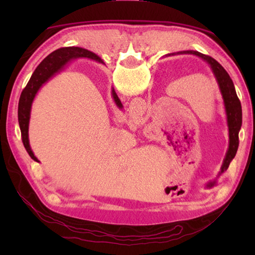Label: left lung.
I'll return each instance as SVG.
<instances>
[{
    "mask_svg": "<svg viewBox=\"0 0 255 255\" xmlns=\"http://www.w3.org/2000/svg\"><path fill=\"white\" fill-rule=\"evenodd\" d=\"M178 54H193L199 56V57L206 60L211 66L216 79L218 81L219 89H221V92L223 94L224 103H225L228 129H230V146H228L226 157L224 159V163L222 165L221 172L223 173V172H225L228 169L233 158L235 157L237 148H239V132L242 126V106L239 98H237L234 83H233V81L230 75H228V73L225 71V68L217 60L210 57V56L204 55L199 53V51L195 50H184L180 51ZM99 62L103 63L101 58L99 59Z\"/></svg>",
    "mask_w": 255,
    "mask_h": 255,
    "instance_id": "8db88e82",
    "label": "left lung"
}]
</instances>
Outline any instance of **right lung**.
<instances>
[{"label": "right lung", "instance_id": "right-lung-1", "mask_svg": "<svg viewBox=\"0 0 255 255\" xmlns=\"http://www.w3.org/2000/svg\"><path fill=\"white\" fill-rule=\"evenodd\" d=\"M73 57H89L92 59H96L99 62V58L96 54L91 53V51L80 48V47H66V48H60L51 53L50 55L42 60V62L38 65V67L34 70L33 74L30 77L27 86L21 93L20 100H19V107H18V120L19 126L21 130V136H22V141L25 149H27L28 154L30 155L33 161L38 159L34 156L31 148L29 145V138H28V128H29V118H30V109H31V103L33 101V98L40 89V86L48 81L55 73L62 70V67ZM112 96L116 101V105L119 108H122L123 105L120 102L119 98L115 91H112Z\"/></svg>", "mask_w": 255, "mask_h": 255}]
</instances>
